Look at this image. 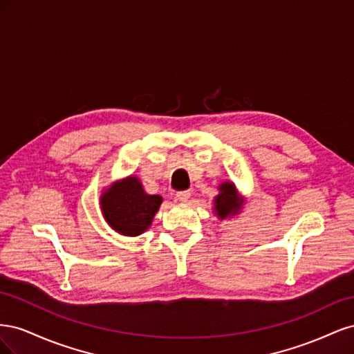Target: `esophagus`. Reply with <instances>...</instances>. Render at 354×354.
Segmentation results:
<instances>
[{
	"label": "esophagus",
	"instance_id": "1",
	"mask_svg": "<svg viewBox=\"0 0 354 354\" xmlns=\"http://www.w3.org/2000/svg\"><path fill=\"white\" fill-rule=\"evenodd\" d=\"M176 198L177 201L180 202H187L190 199V192L189 190H181V192H177L176 194Z\"/></svg>",
	"mask_w": 354,
	"mask_h": 354
}]
</instances>
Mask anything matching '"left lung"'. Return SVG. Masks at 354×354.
<instances>
[{
  "label": "left lung",
  "instance_id": "1",
  "mask_svg": "<svg viewBox=\"0 0 354 354\" xmlns=\"http://www.w3.org/2000/svg\"><path fill=\"white\" fill-rule=\"evenodd\" d=\"M218 190L220 194L214 199V209H216L217 217L224 220L238 214L243 203V198L238 194L236 186L232 181H223Z\"/></svg>",
  "mask_w": 354,
  "mask_h": 354
}]
</instances>
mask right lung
I'll list each match as a JSON object with an SVG mask.
<instances>
[{"label": "right lung", "instance_id": "right-lung-1", "mask_svg": "<svg viewBox=\"0 0 354 354\" xmlns=\"http://www.w3.org/2000/svg\"><path fill=\"white\" fill-rule=\"evenodd\" d=\"M160 203L162 198L147 195L134 176L116 181L100 196L106 223L124 236H138L151 227Z\"/></svg>", "mask_w": 354, "mask_h": 354}]
</instances>
